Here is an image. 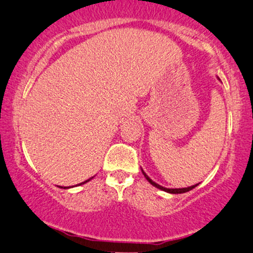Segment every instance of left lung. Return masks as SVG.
<instances>
[{"mask_svg": "<svg viewBox=\"0 0 253 253\" xmlns=\"http://www.w3.org/2000/svg\"><path fill=\"white\" fill-rule=\"evenodd\" d=\"M142 173H143V175H144V178H146L147 180L149 181L150 184H152L153 186H155V188H158V189H160V190H163V191H166V192H169V194H184V192H188V191H190V190H192V189H195L196 186L198 185V184H196V185H192V186H189V188H181V189H167V188H164V186H161V185H159V184H157L155 183V181H153L152 179H150V178L148 177V175L146 174V173H144V171L143 169H142Z\"/></svg>", "mask_w": 253, "mask_h": 253, "instance_id": "left-lung-1", "label": "left lung"}]
</instances>
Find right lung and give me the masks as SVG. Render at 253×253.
<instances>
[{
	"mask_svg": "<svg viewBox=\"0 0 253 253\" xmlns=\"http://www.w3.org/2000/svg\"><path fill=\"white\" fill-rule=\"evenodd\" d=\"M90 179H93V177H92V178H89V179L84 180V183H80V184H79V185H81V184H84V183H87V181H89ZM63 189H68V188H65V186H64V188H63Z\"/></svg>",
	"mask_w": 253,
	"mask_h": 253,
	"instance_id": "1",
	"label": "right lung"
}]
</instances>
